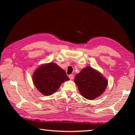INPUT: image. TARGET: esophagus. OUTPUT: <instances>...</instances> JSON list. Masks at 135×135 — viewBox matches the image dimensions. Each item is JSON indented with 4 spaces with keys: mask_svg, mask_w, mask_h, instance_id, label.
Wrapping results in <instances>:
<instances>
[{
    "mask_svg": "<svg viewBox=\"0 0 135 135\" xmlns=\"http://www.w3.org/2000/svg\"><path fill=\"white\" fill-rule=\"evenodd\" d=\"M69 78L70 79H73L74 78V75H73V74H71V75H69Z\"/></svg>",
    "mask_w": 135,
    "mask_h": 135,
    "instance_id": "34e87169",
    "label": "esophagus"
}]
</instances>
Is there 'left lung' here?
<instances>
[{"label": "left lung", "instance_id": "left-lung-1", "mask_svg": "<svg viewBox=\"0 0 135 135\" xmlns=\"http://www.w3.org/2000/svg\"><path fill=\"white\" fill-rule=\"evenodd\" d=\"M81 95L93 100L104 92L108 82L102 75L93 68L87 66L77 74L74 79Z\"/></svg>", "mask_w": 135, "mask_h": 135}]
</instances>
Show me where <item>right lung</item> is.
Instances as JSON below:
<instances>
[{
    "label": "right lung",
    "mask_w": 135,
    "mask_h": 135,
    "mask_svg": "<svg viewBox=\"0 0 135 135\" xmlns=\"http://www.w3.org/2000/svg\"><path fill=\"white\" fill-rule=\"evenodd\" d=\"M69 80L65 71L53 62L39 67L33 74L37 89L45 96H50L59 89L62 82Z\"/></svg>",
    "instance_id": "add662e5"
}]
</instances>
